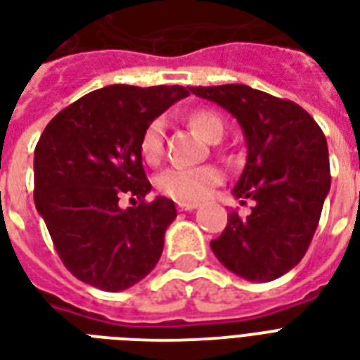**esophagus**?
Wrapping results in <instances>:
<instances>
[{"mask_svg":"<svg viewBox=\"0 0 360 360\" xmlns=\"http://www.w3.org/2000/svg\"><path fill=\"white\" fill-rule=\"evenodd\" d=\"M197 206H199L197 202H178V210L189 212V210H195Z\"/></svg>","mask_w":360,"mask_h":360,"instance_id":"obj_1","label":"esophagus"}]
</instances>
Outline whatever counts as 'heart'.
Wrapping results in <instances>:
<instances>
[{"instance_id": "b5f03b06", "label": "heart", "mask_w": 360, "mask_h": 360, "mask_svg": "<svg viewBox=\"0 0 360 360\" xmlns=\"http://www.w3.org/2000/svg\"><path fill=\"white\" fill-rule=\"evenodd\" d=\"M189 125L199 133L206 142H219L225 135V122L212 110H195L188 116ZM163 136L165 122L154 120L141 136V154L144 161L158 163L163 154ZM221 171L212 165L182 169L172 167L155 178V188L161 195L176 202H199L221 182Z\"/></svg>"}]
</instances>
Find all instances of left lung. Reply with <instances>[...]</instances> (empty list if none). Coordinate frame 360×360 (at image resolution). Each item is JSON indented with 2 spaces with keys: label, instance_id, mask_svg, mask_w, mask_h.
Wrapping results in <instances>:
<instances>
[{
  "label": "left lung",
  "instance_id": "left-lung-1",
  "mask_svg": "<svg viewBox=\"0 0 360 360\" xmlns=\"http://www.w3.org/2000/svg\"><path fill=\"white\" fill-rule=\"evenodd\" d=\"M240 124L246 165L233 188L252 199V214L229 212L224 233L210 242L218 261L248 281H272L304 257L330 189L327 139L297 103L246 84L191 88Z\"/></svg>",
  "mask_w": 360,
  "mask_h": 360
}]
</instances>
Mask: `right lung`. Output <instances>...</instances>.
Listing matches in <instances>:
<instances>
[{"label":"right lung","mask_w":360,"mask_h":360,"mask_svg":"<svg viewBox=\"0 0 360 360\" xmlns=\"http://www.w3.org/2000/svg\"><path fill=\"white\" fill-rule=\"evenodd\" d=\"M182 86H105L63 108L44 127L33 155L35 206L69 272L103 291H124L148 276L163 252L174 202L120 208L124 195L152 191L141 136Z\"/></svg>","instance_id":"obj_1"}]
</instances>
